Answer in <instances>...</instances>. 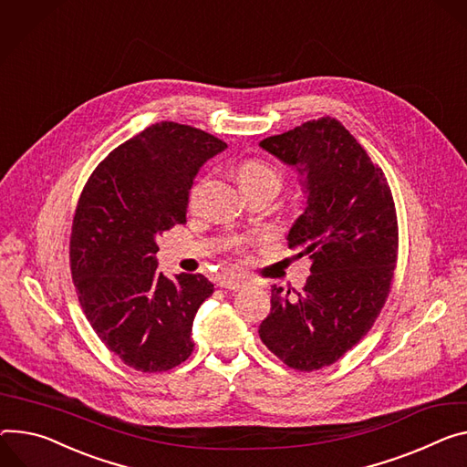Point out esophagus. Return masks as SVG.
Instances as JSON below:
<instances>
[{"instance_id": "34e87169", "label": "esophagus", "mask_w": 467, "mask_h": 467, "mask_svg": "<svg viewBox=\"0 0 467 467\" xmlns=\"http://www.w3.org/2000/svg\"><path fill=\"white\" fill-rule=\"evenodd\" d=\"M220 286L222 288H229V290H240L245 286V281L240 279V277H223L220 281Z\"/></svg>"}]
</instances>
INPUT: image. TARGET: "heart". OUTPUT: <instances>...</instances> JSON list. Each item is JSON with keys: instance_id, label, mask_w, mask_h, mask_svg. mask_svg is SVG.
Segmentation results:
<instances>
[{"instance_id": "heart-1", "label": "heart", "mask_w": 467, "mask_h": 467, "mask_svg": "<svg viewBox=\"0 0 467 467\" xmlns=\"http://www.w3.org/2000/svg\"><path fill=\"white\" fill-rule=\"evenodd\" d=\"M238 179L244 190H274L275 193L281 188V175L275 169L261 160H247L238 169Z\"/></svg>"}]
</instances>
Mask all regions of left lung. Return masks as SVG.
Segmentation results:
<instances>
[{
  "label": "left lung",
  "instance_id": "8db88e82",
  "mask_svg": "<svg viewBox=\"0 0 467 467\" xmlns=\"http://www.w3.org/2000/svg\"><path fill=\"white\" fill-rule=\"evenodd\" d=\"M298 173L306 208L286 234L309 255L302 292L272 286L261 341L296 370H318L356 347L391 288L399 227L384 171L337 119L307 120L259 143Z\"/></svg>",
  "mask_w": 467,
  "mask_h": 467
}]
</instances>
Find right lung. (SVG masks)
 <instances>
[{
  "label": "right lung",
  "mask_w": 467,
  "mask_h": 467,
  "mask_svg": "<svg viewBox=\"0 0 467 467\" xmlns=\"http://www.w3.org/2000/svg\"><path fill=\"white\" fill-rule=\"evenodd\" d=\"M225 149L161 120L109 152L81 192L70 234L78 298L100 341L136 370H169L193 352V318L214 285L158 272L156 238L186 223L195 175Z\"/></svg>",
  "instance_id": "obj_1"
}]
</instances>
